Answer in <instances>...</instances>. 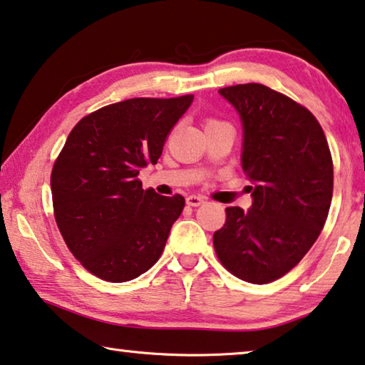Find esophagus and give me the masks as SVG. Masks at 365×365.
Segmentation results:
<instances>
[{"label":"esophagus","mask_w":365,"mask_h":365,"mask_svg":"<svg viewBox=\"0 0 365 365\" xmlns=\"http://www.w3.org/2000/svg\"><path fill=\"white\" fill-rule=\"evenodd\" d=\"M205 203V198H201V196H196V195H190L187 198V205L188 206H200Z\"/></svg>","instance_id":"34e87169"}]
</instances>
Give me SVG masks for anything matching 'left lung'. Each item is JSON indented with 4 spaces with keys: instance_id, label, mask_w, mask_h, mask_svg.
Wrapping results in <instances>:
<instances>
[{
    "instance_id": "left-lung-1",
    "label": "left lung",
    "mask_w": 365,
    "mask_h": 365,
    "mask_svg": "<svg viewBox=\"0 0 365 365\" xmlns=\"http://www.w3.org/2000/svg\"><path fill=\"white\" fill-rule=\"evenodd\" d=\"M219 94L240 117L253 201L247 211L225 210L214 250L237 277L266 284L289 273L320 235L333 196L331 154L314 115L279 92L252 83Z\"/></svg>"
}]
</instances>
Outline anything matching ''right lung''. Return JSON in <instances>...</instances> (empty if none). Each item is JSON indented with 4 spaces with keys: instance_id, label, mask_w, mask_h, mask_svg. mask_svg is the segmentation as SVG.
<instances>
[{
    "instance_id": "1",
    "label": "right lung",
    "mask_w": 365,
    "mask_h": 365,
    "mask_svg": "<svg viewBox=\"0 0 365 365\" xmlns=\"http://www.w3.org/2000/svg\"><path fill=\"white\" fill-rule=\"evenodd\" d=\"M193 102L128 99L88 115L69 133L51 170L58 229L76 259L110 282L131 281L158 262L183 196L143 190L172 126Z\"/></svg>"
}]
</instances>
